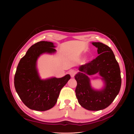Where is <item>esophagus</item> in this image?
I'll return each mask as SVG.
<instances>
[{
	"label": "esophagus",
	"mask_w": 134,
	"mask_h": 134,
	"mask_svg": "<svg viewBox=\"0 0 134 134\" xmlns=\"http://www.w3.org/2000/svg\"><path fill=\"white\" fill-rule=\"evenodd\" d=\"M69 73L70 75L71 76L72 78H73L76 74V71H75V70H71V71H69Z\"/></svg>",
	"instance_id": "esophagus-1"
}]
</instances>
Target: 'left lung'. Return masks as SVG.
Instances as JSON below:
<instances>
[{
    "label": "left lung",
    "instance_id": "left-lung-1",
    "mask_svg": "<svg viewBox=\"0 0 134 134\" xmlns=\"http://www.w3.org/2000/svg\"><path fill=\"white\" fill-rule=\"evenodd\" d=\"M98 48L97 57L79 67L75 75L77 82L76 97L82 107L90 111H99L108 107L115 99L121 86V71L114 52L108 46L100 42H92ZM98 72L102 77L105 86L100 90L90 86L87 75Z\"/></svg>",
    "mask_w": 134,
    "mask_h": 134
}]
</instances>
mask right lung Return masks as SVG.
Wrapping results in <instances>:
<instances>
[{
	"instance_id": "obj_1",
	"label": "right lung",
	"mask_w": 134,
	"mask_h": 134,
	"mask_svg": "<svg viewBox=\"0 0 134 134\" xmlns=\"http://www.w3.org/2000/svg\"><path fill=\"white\" fill-rule=\"evenodd\" d=\"M53 43L40 41L32 45L20 59L14 78V85L21 100L31 110L44 111L52 108L57 102L60 91L71 76L55 77L46 80L40 78L36 62L40 55L54 53Z\"/></svg>"
}]
</instances>
